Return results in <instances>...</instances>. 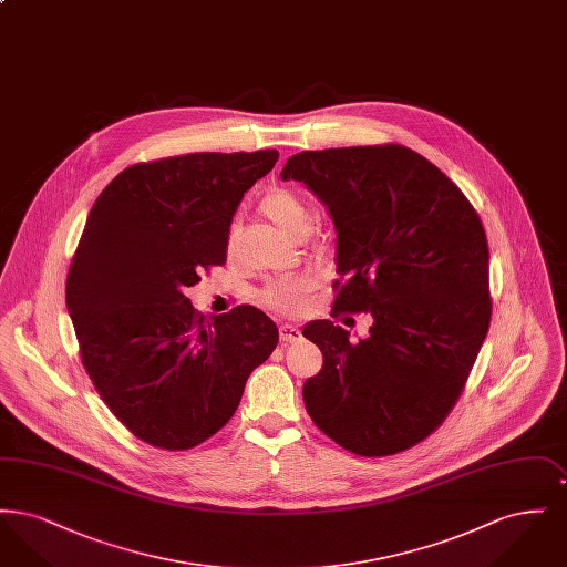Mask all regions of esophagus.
<instances>
[{
    "label": "esophagus",
    "mask_w": 567,
    "mask_h": 567,
    "mask_svg": "<svg viewBox=\"0 0 567 567\" xmlns=\"http://www.w3.org/2000/svg\"><path fill=\"white\" fill-rule=\"evenodd\" d=\"M280 342L282 344H293L299 338H301V331L297 329L296 324H280Z\"/></svg>",
    "instance_id": "obj_1"
}]
</instances>
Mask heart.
I'll return each instance as SVG.
<instances>
[{"label": "heart", "mask_w": 567, "mask_h": 567, "mask_svg": "<svg viewBox=\"0 0 567 567\" xmlns=\"http://www.w3.org/2000/svg\"><path fill=\"white\" fill-rule=\"evenodd\" d=\"M261 215L270 220L271 225L287 238L291 240H301L312 231L315 225V213L306 204L301 195L287 187H271L259 202ZM234 240V234L229 236ZM312 291V280L308 278H296V280H280L274 282L266 289L264 301L270 306L271 310L278 312H296L308 293Z\"/></svg>", "instance_id": "b5f03b06"}]
</instances>
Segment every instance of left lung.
<instances>
[{
  "instance_id": "1",
  "label": "left lung",
  "mask_w": 567,
  "mask_h": 567,
  "mask_svg": "<svg viewBox=\"0 0 567 567\" xmlns=\"http://www.w3.org/2000/svg\"><path fill=\"white\" fill-rule=\"evenodd\" d=\"M299 181L338 231L333 317L368 312L365 340L331 321L303 338L323 368L303 382L315 425L361 457L412 449L449 416L491 323L488 244L457 185L402 144L297 153ZM349 321V319H347Z\"/></svg>"
}]
</instances>
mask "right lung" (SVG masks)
I'll return each instance as SVG.
<instances>
[{
    "mask_svg": "<svg viewBox=\"0 0 567 567\" xmlns=\"http://www.w3.org/2000/svg\"><path fill=\"white\" fill-rule=\"evenodd\" d=\"M276 162L271 148L135 163L86 216L65 282L82 365L112 414L151 446L187 451L213 437L278 344L259 308L206 319L185 296L227 261L236 208Z\"/></svg>",
    "mask_w": 567,
    "mask_h": 567,
    "instance_id": "add662e5",
    "label": "right lung"
}]
</instances>
